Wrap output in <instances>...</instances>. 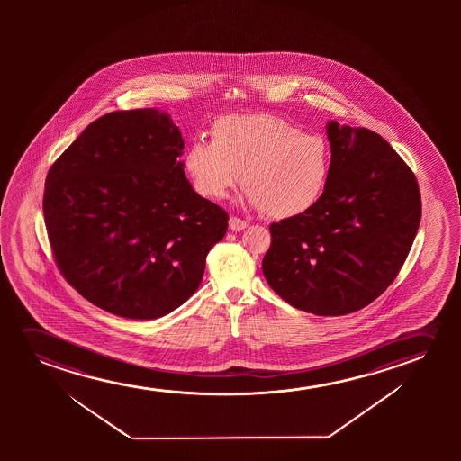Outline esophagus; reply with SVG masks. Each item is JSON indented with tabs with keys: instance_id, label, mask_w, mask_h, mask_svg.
<instances>
[{
	"instance_id": "obj_1",
	"label": "esophagus",
	"mask_w": 461,
	"mask_h": 461,
	"mask_svg": "<svg viewBox=\"0 0 461 461\" xmlns=\"http://www.w3.org/2000/svg\"><path fill=\"white\" fill-rule=\"evenodd\" d=\"M247 227V221H242L240 217H230V228L233 230V231H242L244 228Z\"/></svg>"
}]
</instances>
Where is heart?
Returning <instances> with one entry per match:
<instances>
[{
  "label": "heart",
  "mask_w": 461,
  "mask_h": 461,
  "mask_svg": "<svg viewBox=\"0 0 461 461\" xmlns=\"http://www.w3.org/2000/svg\"><path fill=\"white\" fill-rule=\"evenodd\" d=\"M184 165L195 189L219 200L240 179L246 200L274 219L309 212L328 187L329 140L276 114H230L211 127V143L192 141Z\"/></svg>",
  "instance_id": "b5f03b06"
}]
</instances>
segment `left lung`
Listing matches in <instances>:
<instances>
[{
  "instance_id": "8db88e82",
  "label": "left lung",
  "mask_w": 461,
  "mask_h": 461,
  "mask_svg": "<svg viewBox=\"0 0 461 461\" xmlns=\"http://www.w3.org/2000/svg\"><path fill=\"white\" fill-rule=\"evenodd\" d=\"M332 167L309 212L272 223L263 274L294 309L353 313L395 280L416 238L417 179L378 133L329 121Z\"/></svg>"
}]
</instances>
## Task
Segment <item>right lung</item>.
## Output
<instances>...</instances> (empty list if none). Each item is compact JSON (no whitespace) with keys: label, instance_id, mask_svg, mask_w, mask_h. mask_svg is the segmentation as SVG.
<instances>
[{"label":"right lung","instance_id":"obj_1","mask_svg":"<svg viewBox=\"0 0 461 461\" xmlns=\"http://www.w3.org/2000/svg\"><path fill=\"white\" fill-rule=\"evenodd\" d=\"M181 132L154 108L104 114L47 173L44 219L58 269L113 315L156 320L202 284L227 211L192 189Z\"/></svg>","mask_w":461,"mask_h":461}]
</instances>
